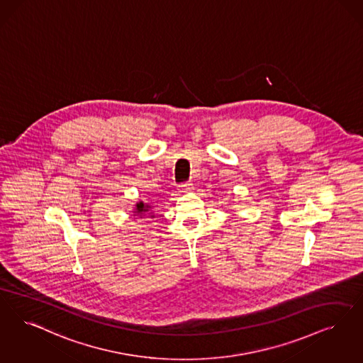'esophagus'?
Instances as JSON below:
<instances>
[{"label": "esophagus", "instance_id": "34e87169", "mask_svg": "<svg viewBox=\"0 0 363 363\" xmlns=\"http://www.w3.org/2000/svg\"><path fill=\"white\" fill-rule=\"evenodd\" d=\"M191 188H193V184H191V182H184V184L179 185L181 191H189V190H191Z\"/></svg>", "mask_w": 363, "mask_h": 363}]
</instances>
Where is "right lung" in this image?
Listing matches in <instances>:
<instances>
[{
  "label": "right lung",
  "instance_id": "1",
  "mask_svg": "<svg viewBox=\"0 0 363 363\" xmlns=\"http://www.w3.org/2000/svg\"><path fill=\"white\" fill-rule=\"evenodd\" d=\"M150 209H151L150 205H145L143 203H136V215L140 216V218H143V216H151V218H154V215H148V213H150Z\"/></svg>",
  "mask_w": 363,
  "mask_h": 363
}]
</instances>
